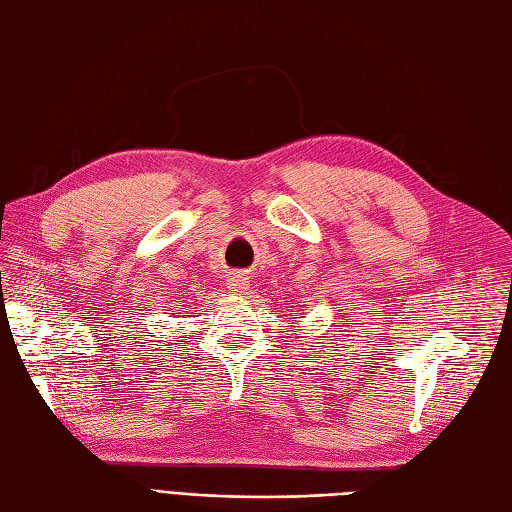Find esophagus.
I'll use <instances>...</instances> for the list:
<instances>
[{
    "label": "esophagus",
    "instance_id": "esophagus-1",
    "mask_svg": "<svg viewBox=\"0 0 512 512\" xmlns=\"http://www.w3.org/2000/svg\"><path fill=\"white\" fill-rule=\"evenodd\" d=\"M228 284V290L235 292V294H241L247 290V286H250V282H247V275L237 271V273H230V277L226 280Z\"/></svg>",
    "mask_w": 512,
    "mask_h": 512
}]
</instances>
